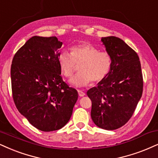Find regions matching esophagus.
Wrapping results in <instances>:
<instances>
[{
	"label": "esophagus",
	"mask_w": 158,
	"mask_h": 158,
	"mask_svg": "<svg viewBox=\"0 0 158 158\" xmlns=\"http://www.w3.org/2000/svg\"><path fill=\"white\" fill-rule=\"evenodd\" d=\"M77 92H78V95L80 97H83V96H85V92H83V91H81V90H77Z\"/></svg>",
	"instance_id": "1"
}]
</instances>
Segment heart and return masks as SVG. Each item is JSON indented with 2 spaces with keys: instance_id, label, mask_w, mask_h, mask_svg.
<instances>
[{
  "instance_id": "obj_1",
  "label": "heart",
  "mask_w": 158,
  "mask_h": 158,
  "mask_svg": "<svg viewBox=\"0 0 158 158\" xmlns=\"http://www.w3.org/2000/svg\"><path fill=\"white\" fill-rule=\"evenodd\" d=\"M58 63L62 75L69 77L75 73L76 65L80 73L69 80V83L75 87H83L102 81L107 77L111 69L112 58L106 51L89 43L79 44L71 48V52L62 51L58 57Z\"/></svg>"
}]
</instances>
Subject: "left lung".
<instances>
[{
  "mask_svg": "<svg viewBox=\"0 0 158 158\" xmlns=\"http://www.w3.org/2000/svg\"><path fill=\"white\" fill-rule=\"evenodd\" d=\"M111 56L112 66L104 80L87 91L91 117L97 127L116 130L133 116L143 92V76L138 54L116 36L101 39Z\"/></svg>",
  "mask_w": 158,
  "mask_h": 158,
  "instance_id": "8db88e82",
  "label": "left lung"
}]
</instances>
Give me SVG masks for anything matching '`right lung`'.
Instances as JSON below:
<instances>
[{
  "instance_id": "1",
  "label": "right lung",
  "mask_w": 158,
  "mask_h": 158,
  "mask_svg": "<svg viewBox=\"0 0 158 158\" xmlns=\"http://www.w3.org/2000/svg\"><path fill=\"white\" fill-rule=\"evenodd\" d=\"M62 42L56 36H32L14 56L11 67L14 102L33 126L44 132L69 122L78 94L64 82L58 63Z\"/></svg>"
}]
</instances>
